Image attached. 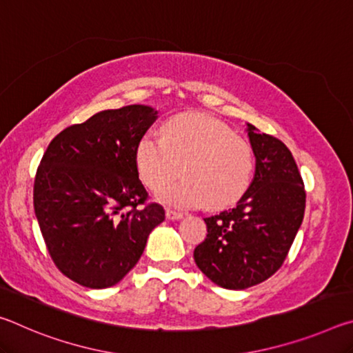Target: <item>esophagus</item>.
Segmentation results:
<instances>
[{"instance_id": "esophagus-1", "label": "esophagus", "mask_w": 353, "mask_h": 353, "mask_svg": "<svg viewBox=\"0 0 353 353\" xmlns=\"http://www.w3.org/2000/svg\"><path fill=\"white\" fill-rule=\"evenodd\" d=\"M183 216L182 213H179V212H176V210H171V208H168V210H166V218L168 219H171V221H176V219H181Z\"/></svg>"}]
</instances>
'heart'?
<instances>
[{
	"instance_id": "heart-1",
	"label": "heart",
	"mask_w": 353,
	"mask_h": 353,
	"mask_svg": "<svg viewBox=\"0 0 353 353\" xmlns=\"http://www.w3.org/2000/svg\"><path fill=\"white\" fill-rule=\"evenodd\" d=\"M135 163L143 183L159 188L183 171V179L166 185L157 199L177 208L208 202L219 208L248 190L254 152L248 141L207 115H181L166 123L163 137L145 134L137 143Z\"/></svg>"
}]
</instances>
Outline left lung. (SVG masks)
<instances>
[{"label":"left lung","instance_id":"obj_1","mask_svg":"<svg viewBox=\"0 0 353 353\" xmlns=\"http://www.w3.org/2000/svg\"><path fill=\"white\" fill-rule=\"evenodd\" d=\"M255 174L234 208L204 218L207 236L194 249L199 270L218 286L246 290L285 261L305 212V190L294 157L276 137L248 123Z\"/></svg>","mask_w":353,"mask_h":353}]
</instances>
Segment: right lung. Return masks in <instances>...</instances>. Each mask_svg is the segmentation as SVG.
Segmentation results:
<instances>
[{
    "mask_svg": "<svg viewBox=\"0 0 353 353\" xmlns=\"http://www.w3.org/2000/svg\"><path fill=\"white\" fill-rule=\"evenodd\" d=\"M157 110L134 104L103 110L63 129L43 154L34 210L48 252L63 276L93 290L117 285L165 221L135 163L137 143Z\"/></svg>",
    "mask_w": 353,
    "mask_h": 353,
    "instance_id": "right-lung-1",
    "label": "right lung"
}]
</instances>
